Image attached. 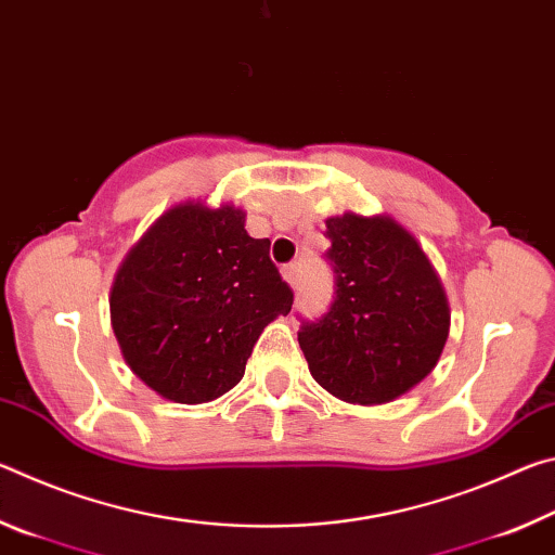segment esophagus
<instances>
[{
  "instance_id": "esophagus-1",
  "label": "esophagus",
  "mask_w": 555,
  "mask_h": 555,
  "mask_svg": "<svg viewBox=\"0 0 555 555\" xmlns=\"http://www.w3.org/2000/svg\"><path fill=\"white\" fill-rule=\"evenodd\" d=\"M298 274H300V267L298 264H286L281 267V276H284L288 281L291 288L298 286Z\"/></svg>"
}]
</instances>
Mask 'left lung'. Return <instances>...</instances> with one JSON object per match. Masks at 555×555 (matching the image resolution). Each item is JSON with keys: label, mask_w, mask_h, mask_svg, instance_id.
<instances>
[{"label": "left lung", "mask_w": 555, "mask_h": 555, "mask_svg": "<svg viewBox=\"0 0 555 555\" xmlns=\"http://www.w3.org/2000/svg\"><path fill=\"white\" fill-rule=\"evenodd\" d=\"M335 300L306 323L298 345L313 379L335 399L377 406L424 382L443 354L450 306L418 240L391 215L325 220Z\"/></svg>", "instance_id": "left-lung-1"}]
</instances>
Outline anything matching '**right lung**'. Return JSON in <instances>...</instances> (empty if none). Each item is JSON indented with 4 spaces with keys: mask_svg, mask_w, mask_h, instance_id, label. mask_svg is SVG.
<instances>
[{
    "mask_svg": "<svg viewBox=\"0 0 555 555\" xmlns=\"http://www.w3.org/2000/svg\"><path fill=\"white\" fill-rule=\"evenodd\" d=\"M247 212L185 201L127 251L112 281L109 321L129 370L158 397L205 403L237 387L264 327L294 294Z\"/></svg>",
    "mask_w": 555,
    "mask_h": 555,
    "instance_id": "obj_1",
    "label": "right lung"
}]
</instances>
